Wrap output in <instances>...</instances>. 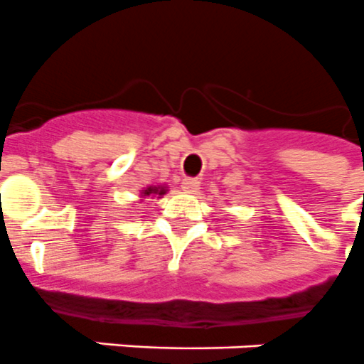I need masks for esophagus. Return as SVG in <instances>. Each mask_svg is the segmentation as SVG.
Segmentation results:
<instances>
[{
    "label": "esophagus",
    "mask_w": 364,
    "mask_h": 364,
    "mask_svg": "<svg viewBox=\"0 0 364 364\" xmlns=\"http://www.w3.org/2000/svg\"><path fill=\"white\" fill-rule=\"evenodd\" d=\"M199 180H195V178H184L182 180V189H184L186 193H191L195 195L197 191H199Z\"/></svg>",
    "instance_id": "esophagus-1"
}]
</instances>
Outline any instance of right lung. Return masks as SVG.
<instances>
[{"mask_svg":"<svg viewBox=\"0 0 364 364\" xmlns=\"http://www.w3.org/2000/svg\"><path fill=\"white\" fill-rule=\"evenodd\" d=\"M167 191H169V188H167V186L165 184H158V186H146V188H143L139 191V195H137V197H139V199L137 200H145V199H154V197H158V199H161V197H164L165 193H167Z\"/></svg>","mask_w":364,"mask_h":364,"instance_id":"add662e5","label":"right lung"}]
</instances>
